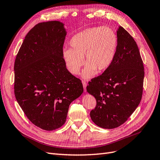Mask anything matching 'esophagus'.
Wrapping results in <instances>:
<instances>
[{
	"mask_svg": "<svg viewBox=\"0 0 160 160\" xmlns=\"http://www.w3.org/2000/svg\"><path fill=\"white\" fill-rule=\"evenodd\" d=\"M82 84H83V87H84V92H86V86H87V84L86 83L85 81H82Z\"/></svg>",
	"mask_w": 160,
	"mask_h": 160,
	"instance_id": "esophagus-1",
	"label": "esophagus"
}]
</instances>
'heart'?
Here are the masks:
<instances>
[{
	"label": "heart",
	"mask_w": 160,
	"mask_h": 160,
	"mask_svg": "<svg viewBox=\"0 0 160 160\" xmlns=\"http://www.w3.org/2000/svg\"><path fill=\"white\" fill-rule=\"evenodd\" d=\"M71 48L64 49L62 57L69 72L78 74L84 64L82 72L85 79L92 78L96 70L103 72L113 62L118 49V38L108 27L91 28L82 31L71 39Z\"/></svg>",
	"instance_id": "1"
}]
</instances>
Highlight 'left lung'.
Here are the masks:
<instances>
[{
  "label": "left lung",
  "mask_w": 160,
  "mask_h": 160,
  "mask_svg": "<svg viewBox=\"0 0 160 160\" xmlns=\"http://www.w3.org/2000/svg\"><path fill=\"white\" fill-rule=\"evenodd\" d=\"M118 49L113 62L103 73L88 82L87 92L95 97L90 111L99 127L115 128L125 122L139 105L143 92L144 70L137 43L120 26L117 32Z\"/></svg>",
  "instance_id": "8db88e82"
}]
</instances>
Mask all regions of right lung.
Instances as JSON below:
<instances>
[{"instance_id":"right-lung-1","label":"right lung","mask_w":160,"mask_h":160,"mask_svg":"<svg viewBox=\"0 0 160 160\" xmlns=\"http://www.w3.org/2000/svg\"><path fill=\"white\" fill-rule=\"evenodd\" d=\"M67 32L58 21L41 22L29 31L14 62V94L33 125L53 131L66 121L69 105L84 92L62 57Z\"/></svg>"}]
</instances>
